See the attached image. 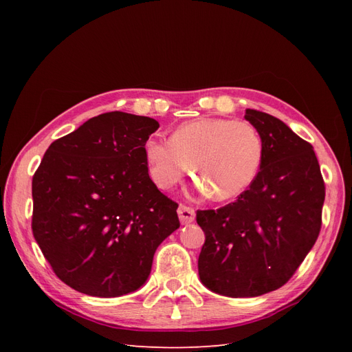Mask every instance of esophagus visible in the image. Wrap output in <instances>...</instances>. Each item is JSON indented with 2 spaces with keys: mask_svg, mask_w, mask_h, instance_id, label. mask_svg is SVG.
Returning <instances> with one entry per match:
<instances>
[{
  "mask_svg": "<svg viewBox=\"0 0 352 352\" xmlns=\"http://www.w3.org/2000/svg\"><path fill=\"white\" fill-rule=\"evenodd\" d=\"M177 214L182 225H189V223H192L195 220V211L186 206H179Z\"/></svg>",
  "mask_w": 352,
  "mask_h": 352,
  "instance_id": "esophagus-1",
  "label": "esophagus"
}]
</instances>
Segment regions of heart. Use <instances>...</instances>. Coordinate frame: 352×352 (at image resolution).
Here are the masks:
<instances>
[{
  "mask_svg": "<svg viewBox=\"0 0 352 352\" xmlns=\"http://www.w3.org/2000/svg\"><path fill=\"white\" fill-rule=\"evenodd\" d=\"M144 155L158 188L172 189L190 167L198 175L199 194L228 201L242 195L257 179L264 144L248 122L199 117L177 126L170 141L146 138Z\"/></svg>",
  "mask_w": 352,
  "mask_h": 352,
  "instance_id": "1",
  "label": "heart"
}]
</instances>
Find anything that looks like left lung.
<instances>
[{"instance_id": "obj_1", "label": "left lung", "mask_w": 352, "mask_h": 352, "mask_svg": "<svg viewBox=\"0 0 352 352\" xmlns=\"http://www.w3.org/2000/svg\"><path fill=\"white\" fill-rule=\"evenodd\" d=\"M263 138L254 184L235 202L197 212L206 233L199 280L230 298L279 289L300 267L322 228L324 182L311 144L276 117L247 109Z\"/></svg>"}]
</instances>
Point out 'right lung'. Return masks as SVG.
<instances>
[{
	"instance_id": "right-lung-1",
	"label": "right lung",
	"mask_w": 352,
	"mask_h": 352,
	"mask_svg": "<svg viewBox=\"0 0 352 352\" xmlns=\"http://www.w3.org/2000/svg\"><path fill=\"white\" fill-rule=\"evenodd\" d=\"M158 127L151 117L104 113L42 158L32 180V230L74 291L100 298L138 291L158 245L179 229L177 204L157 189L144 155Z\"/></svg>"
}]
</instances>
